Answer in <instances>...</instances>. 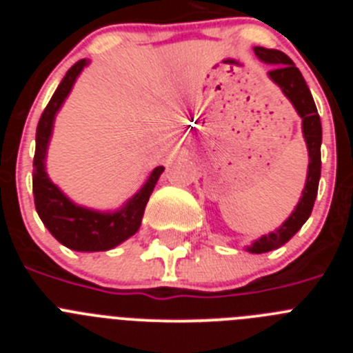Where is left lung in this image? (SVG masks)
I'll list each match as a JSON object with an SVG mask.
<instances>
[{
	"label": "left lung",
	"mask_w": 353,
	"mask_h": 353,
	"mask_svg": "<svg viewBox=\"0 0 353 353\" xmlns=\"http://www.w3.org/2000/svg\"><path fill=\"white\" fill-rule=\"evenodd\" d=\"M254 54L265 63H274L272 70H269V77L283 90L293 108L302 118V132H304L305 145L310 152V168H307V180L302 191V198L295 207L293 214L283 223L279 230L274 233L261 236L252 245H249V252H267L272 249L281 248L286 244L295 233L302 228V224L307 221L313 210L314 199L318 192V182H320V171H322V159H320V146H322V123H320V114L314 105L313 95H311L301 70H299L288 56L276 49L254 48Z\"/></svg>",
	"instance_id": "1"
}]
</instances>
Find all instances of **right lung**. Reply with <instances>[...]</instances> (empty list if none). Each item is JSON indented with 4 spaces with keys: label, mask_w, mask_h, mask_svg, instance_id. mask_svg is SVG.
<instances>
[{
    "label": "right lung",
    "mask_w": 353,
    "mask_h": 353,
    "mask_svg": "<svg viewBox=\"0 0 353 353\" xmlns=\"http://www.w3.org/2000/svg\"><path fill=\"white\" fill-rule=\"evenodd\" d=\"M86 63H88L86 60H79L68 68L60 86L56 88L54 95L51 97V101L40 117L39 127H37L35 157H33V198H35L39 217L58 242L74 251L88 252L113 249L114 245L121 244L123 240L138 232L150 194L154 191L164 168H155L150 173L145 185L141 187V191L114 214H101V212L77 207L49 180L43 161H46L48 143L51 138L52 120Z\"/></svg>",
    "instance_id": "right-lung-1"
}]
</instances>
